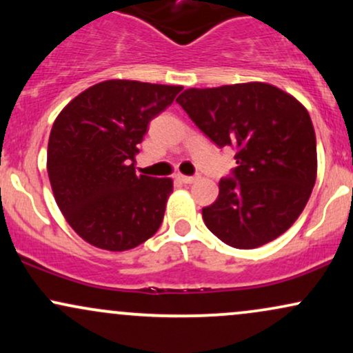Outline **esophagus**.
<instances>
[{
	"label": "esophagus",
	"instance_id": "obj_1",
	"mask_svg": "<svg viewBox=\"0 0 353 353\" xmlns=\"http://www.w3.org/2000/svg\"><path fill=\"white\" fill-rule=\"evenodd\" d=\"M177 179H179L182 184H192V182H196V177H190V176H182V174H179L177 176Z\"/></svg>",
	"mask_w": 353,
	"mask_h": 353
}]
</instances>
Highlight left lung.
<instances>
[{
  "mask_svg": "<svg viewBox=\"0 0 353 353\" xmlns=\"http://www.w3.org/2000/svg\"><path fill=\"white\" fill-rule=\"evenodd\" d=\"M219 148L237 151L234 179L202 209L214 236L236 249H255L297 221L317 179V143L310 116L289 92L267 83L189 88L176 99Z\"/></svg>",
  "mask_w": 353,
  "mask_h": 353,
  "instance_id": "left-lung-1",
  "label": "left lung"
}]
</instances>
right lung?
Returning <instances> with one entry per match:
<instances>
[{
    "instance_id": "1",
    "label": "right lung",
    "mask_w": 353,
    "mask_h": 353,
    "mask_svg": "<svg viewBox=\"0 0 353 353\" xmlns=\"http://www.w3.org/2000/svg\"><path fill=\"white\" fill-rule=\"evenodd\" d=\"M181 89L108 79L76 96L56 117L48 176L64 219L88 244L123 252L157 232L172 179L137 176V144Z\"/></svg>"
}]
</instances>
